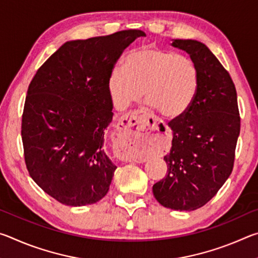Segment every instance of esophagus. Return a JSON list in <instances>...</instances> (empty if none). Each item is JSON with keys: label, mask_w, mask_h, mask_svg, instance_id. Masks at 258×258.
Instances as JSON below:
<instances>
[{"label": "esophagus", "mask_w": 258, "mask_h": 258, "mask_svg": "<svg viewBox=\"0 0 258 258\" xmlns=\"http://www.w3.org/2000/svg\"><path fill=\"white\" fill-rule=\"evenodd\" d=\"M143 111H131L125 113L120 117L119 123L117 125V138L119 140V157L126 161H137V163H143V159L134 158L131 147L137 143V137L135 132L143 128Z\"/></svg>", "instance_id": "esophagus-1"}]
</instances>
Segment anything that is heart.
<instances>
[{
    "mask_svg": "<svg viewBox=\"0 0 258 258\" xmlns=\"http://www.w3.org/2000/svg\"><path fill=\"white\" fill-rule=\"evenodd\" d=\"M198 66L191 58L154 46H143L127 55L123 68L108 77V94L117 109H125L145 97L167 119L185 115L197 98Z\"/></svg>",
    "mask_w": 258,
    "mask_h": 258,
    "instance_id": "b5f03b06",
    "label": "heart"
}]
</instances>
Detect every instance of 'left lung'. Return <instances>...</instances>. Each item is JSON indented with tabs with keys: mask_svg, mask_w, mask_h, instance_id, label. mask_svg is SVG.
Segmentation results:
<instances>
[{
	"mask_svg": "<svg viewBox=\"0 0 258 258\" xmlns=\"http://www.w3.org/2000/svg\"><path fill=\"white\" fill-rule=\"evenodd\" d=\"M172 46L195 61L200 85L185 115L168 124L173 140L164 157L167 174L152 192L164 207L190 212L207 204L232 172L240 116L235 86L212 51L196 40H172Z\"/></svg>",
	"mask_w": 258,
	"mask_h": 258,
	"instance_id": "8db88e82",
	"label": "left lung"
}]
</instances>
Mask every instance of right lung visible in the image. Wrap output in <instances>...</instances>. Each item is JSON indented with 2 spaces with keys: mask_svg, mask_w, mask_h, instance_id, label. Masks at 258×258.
<instances>
[{
  "mask_svg": "<svg viewBox=\"0 0 258 258\" xmlns=\"http://www.w3.org/2000/svg\"><path fill=\"white\" fill-rule=\"evenodd\" d=\"M139 29L63 43L35 74L21 123L29 175L52 198L85 206L107 195L117 166L104 151L113 104L107 82Z\"/></svg>",
  "mask_w": 258,
  "mask_h": 258,
  "instance_id": "add662e5",
  "label": "right lung"
}]
</instances>
